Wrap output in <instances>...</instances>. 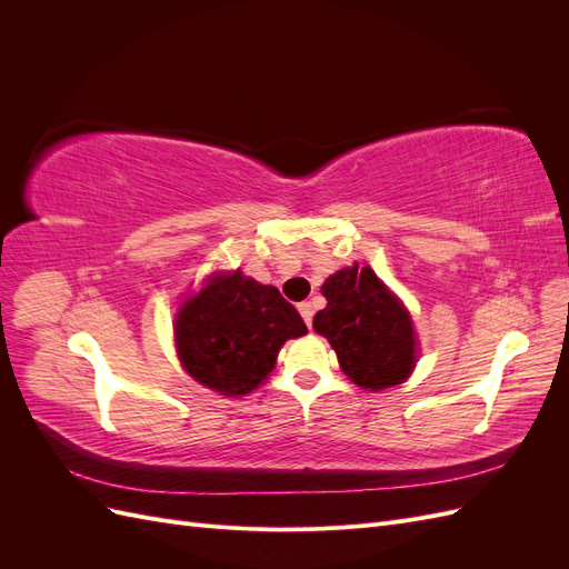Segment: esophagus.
Wrapping results in <instances>:
<instances>
[{
  "instance_id": "1",
  "label": "esophagus",
  "mask_w": 569,
  "mask_h": 569,
  "mask_svg": "<svg viewBox=\"0 0 569 569\" xmlns=\"http://www.w3.org/2000/svg\"><path fill=\"white\" fill-rule=\"evenodd\" d=\"M299 313H301V318L306 320L308 327L313 325V303H311V301H301V303H299Z\"/></svg>"
}]
</instances>
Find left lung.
<instances>
[{"label":"left lung","instance_id":"obj_1","mask_svg":"<svg viewBox=\"0 0 569 569\" xmlns=\"http://www.w3.org/2000/svg\"><path fill=\"white\" fill-rule=\"evenodd\" d=\"M322 297L327 306L313 327L332 343L349 380L370 391L401 385L416 366V332L385 282L368 266H351L325 280Z\"/></svg>","mask_w":569,"mask_h":569}]
</instances>
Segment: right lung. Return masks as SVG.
<instances>
[{"label": "right lung", "mask_w": 569, "mask_h": 569, "mask_svg": "<svg viewBox=\"0 0 569 569\" xmlns=\"http://www.w3.org/2000/svg\"><path fill=\"white\" fill-rule=\"evenodd\" d=\"M306 332L299 311L278 289L239 270L213 278L176 318L184 370L226 396L256 389L274 368L282 343Z\"/></svg>", "instance_id": "1"}]
</instances>
